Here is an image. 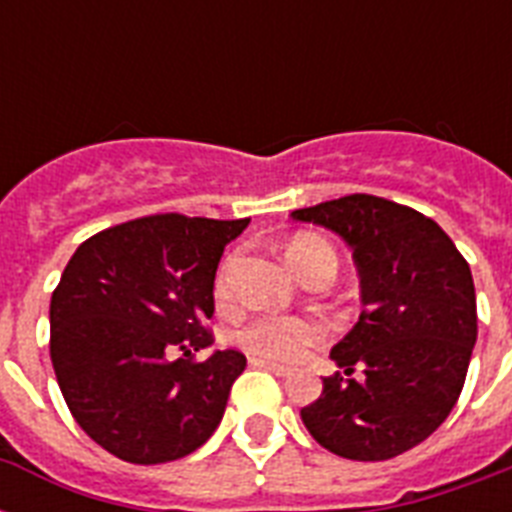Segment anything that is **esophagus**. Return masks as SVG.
Returning a JSON list of instances; mask_svg holds the SVG:
<instances>
[{
  "label": "esophagus",
  "mask_w": 512,
  "mask_h": 512,
  "mask_svg": "<svg viewBox=\"0 0 512 512\" xmlns=\"http://www.w3.org/2000/svg\"><path fill=\"white\" fill-rule=\"evenodd\" d=\"M249 364L257 366V369H265V372H273L276 377H289V369L281 364H271V361H265V358H249Z\"/></svg>",
  "instance_id": "esophagus-1"
}]
</instances>
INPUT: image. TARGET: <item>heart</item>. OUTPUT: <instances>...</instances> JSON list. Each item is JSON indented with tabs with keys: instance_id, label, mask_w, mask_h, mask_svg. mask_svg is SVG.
Returning a JSON list of instances; mask_svg holds the SVG:
<instances>
[{
	"instance_id": "1",
	"label": "heart",
	"mask_w": 512,
	"mask_h": 512,
	"mask_svg": "<svg viewBox=\"0 0 512 512\" xmlns=\"http://www.w3.org/2000/svg\"><path fill=\"white\" fill-rule=\"evenodd\" d=\"M284 257H287V263L292 265V271L300 279L313 271H329L335 276V252H332L327 241L319 239V236H311V233H300V236L289 241L287 249H284ZM233 265H236V257H225V263L217 271L215 295L220 300H225L228 292H231ZM236 340L252 356L289 364V361H297L305 350L321 340V329L313 321L300 319V316H263V319L249 321L247 327L239 329Z\"/></svg>"
}]
</instances>
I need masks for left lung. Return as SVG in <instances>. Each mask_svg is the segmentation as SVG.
I'll list each match as a JSON object with an SVG mask.
<instances>
[{
    "label": "left lung",
    "mask_w": 512,
    "mask_h": 512,
    "mask_svg": "<svg viewBox=\"0 0 512 512\" xmlns=\"http://www.w3.org/2000/svg\"><path fill=\"white\" fill-rule=\"evenodd\" d=\"M289 217L353 249L364 305L329 353L342 372L324 377L321 396L300 412L303 425L345 460L409 452L449 417L465 385L478 335L470 265L430 217L369 193Z\"/></svg>",
    "instance_id": "obj_1"
}]
</instances>
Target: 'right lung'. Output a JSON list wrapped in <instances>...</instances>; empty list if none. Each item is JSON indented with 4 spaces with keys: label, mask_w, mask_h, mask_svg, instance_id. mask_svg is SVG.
Listing matches in <instances>:
<instances>
[{
    "label": "right lung",
    "mask_w": 512,
    "mask_h": 512,
    "mask_svg": "<svg viewBox=\"0 0 512 512\" xmlns=\"http://www.w3.org/2000/svg\"><path fill=\"white\" fill-rule=\"evenodd\" d=\"M249 220L154 215L95 233L50 303V358L79 428L132 465L180 460L223 420L247 358L212 350L215 273Z\"/></svg>",
    "instance_id": "right-lung-1"
}]
</instances>
